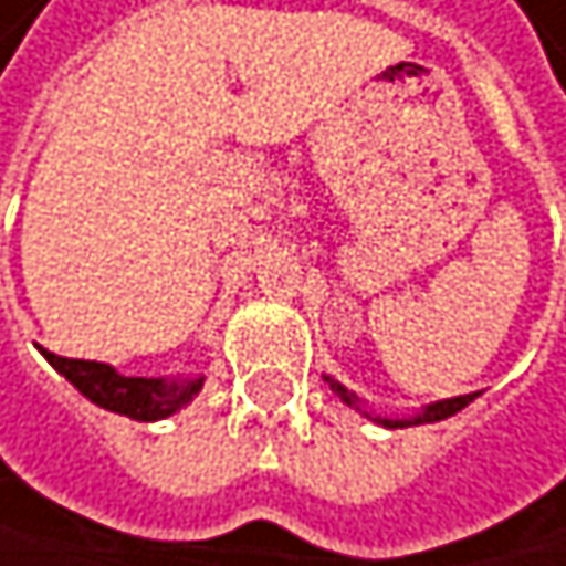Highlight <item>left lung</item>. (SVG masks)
Returning a JSON list of instances; mask_svg holds the SVG:
<instances>
[{
    "label": "left lung",
    "mask_w": 566,
    "mask_h": 566,
    "mask_svg": "<svg viewBox=\"0 0 566 566\" xmlns=\"http://www.w3.org/2000/svg\"><path fill=\"white\" fill-rule=\"evenodd\" d=\"M325 384L333 387V394L343 400V403H349V407H356L363 418H369V421H377V424H384V428H415V424H434V421H444V418H451V415H459L462 407H469L479 394H462V397H448V400H434V403H428V407H421V410H415V415H407V418H384V415H374V410H366V403L349 390V387H343L339 380H333V377H325Z\"/></svg>",
    "instance_id": "obj_1"
}]
</instances>
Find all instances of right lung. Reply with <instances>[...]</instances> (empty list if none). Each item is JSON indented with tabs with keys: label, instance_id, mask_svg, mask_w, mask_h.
I'll use <instances>...</instances> for the list:
<instances>
[{
	"label": "right lung",
	"instance_id": "1",
	"mask_svg": "<svg viewBox=\"0 0 566 566\" xmlns=\"http://www.w3.org/2000/svg\"><path fill=\"white\" fill-rule=\"evenodd\" d=\"M46 363L60 377H67L91 403L112 410V415L132 418V421H163L172 418L176 410L192 403L203 390L207 377H125L115 366L94 363V359H67L40 346Z\"/></svg>",
	"mask_w": 566,
	"mask_h": 566
}]
</instances>
